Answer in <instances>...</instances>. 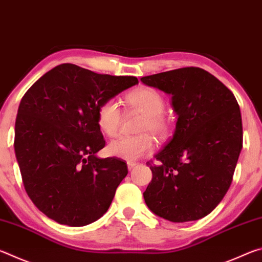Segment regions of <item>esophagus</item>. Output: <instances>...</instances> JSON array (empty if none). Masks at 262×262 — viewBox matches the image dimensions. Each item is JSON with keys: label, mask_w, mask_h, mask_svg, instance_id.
Wrapping results in <instances>:
<instances>
[{"label": "esophagus", "mask_w": 262, "mask_h": 262, "mask_svg": "<svg viewBox=\"0 0 262 262\" xmlns=\"http://www.w3.org/2000/svg\"><path fill=\"white\" fill-rule=\"evenodd\" d=\"M127 165H128V168H129V170H132V168H134L137 165V163L136 162H128Z\"/></svg>", "instance_id": "34e87169"}]
</instances>
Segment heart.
<instances>
[{"instance_id":"1","label":"heart","mask_w":262,"mask_h":262,"mask_svg":"<svg viewBox=\"0 0 262 262\" xmlns=\"http://www.w3.org/2000/svg\"><path fill=\"white\" fill-rule=\"evenodd\" d=\"M126 104L130 108L143 114L136 136H122L111 142L107 152L111 156L125 159L128 162L137 161L147 156L154 150L155 143L151 132L159 139H165L170 134L171 123L164 114L166 101L158 90L150 86H140L130 91L125 97ZM97 126L104 135L114 137L120 130L122 112L115 99H105L97 107Z\"/></svg>"}]
</instances>
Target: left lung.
Listing matches in <instances>:
<instances>
[{"mask_svg": "<svg viewBox=\"0 0 262 262\" xmlns=\"http://www.w3.org/2000/svg\"><path fill=\"white\" fill-rule=\"evenodd\" d=\"M141 81L172 95L174 134L147 165L143 193L149 209L167 221H196L215 209L231 185L243 148L239 105L214 75L198 67L170 70Z\"/></svg>", "mask_w": 262, "mask_h": 262, "instance_id": "1", "label": "left lung"}]
</instances>
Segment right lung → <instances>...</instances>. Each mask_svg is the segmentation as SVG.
I'll use <instances>...</instances> for the list:
<instances>
[{
    "mask_svg": "<svg viewBox=\"0 0 262 262\" xmlns=\"http://www.w3.org/2000/svg\"><path fill=\"white\" fill-rule=\"evenodd\" d=\"M139 83L134 76L97 74L72 63L56 66L20 100L15 154L29 198L51 220L84 227L100 219L128 173L105 147L97 107Z\"/></svg>",
    "mask_w": 262,
    "mask_h": 262,
    "instance_id": "1",
    "label": "right lung"
}]
</instances>
